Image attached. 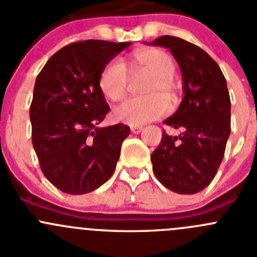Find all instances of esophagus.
Segmentation results:
<instances>
[{
    "label": "esophagus",
    "mask_w": 257,
    "mask_h": 257,
    "mask_svg": "<svg viewBox=\"0 0 257 257\" xmlns=\"http://www.w3.org/2000/svg\"><path fill=\"white\" fill-rule=\"evenodd\" d=\"M141 130H143L141 126H131V133L133 134H140Z\"/></svg>",
    "instance_id": "34e87169"
}]
</instances>
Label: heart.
<instances>
[{"label":"heart","instance_id":"1","mask_svg":"<svg viewBox=\"0 0 257 257\" xmlns=\"http://www.w3.org/2000/svg\"><path fill=\"white\" fill-rule=\"evenodd\" d=\"M130 73L149 74L144 83L145 97H134L114 107L112 116L117 122L128 126H140L167 113L168 103L177 98V83L174 79L175 63L169 53L163 49H141L134 51L128 59ZM98 85L102 94L112 102L121 101L126 94L128 74L123 63L112 59L101 70Z\"/></svg>","mask_w":257,"mask_h":257}]
</instances>
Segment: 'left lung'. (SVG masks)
<instances>
[{
    "label": "left lung",
    "mask_w": 257,
    "mask_h": 257,
    "mask_svg": "<svg viewBox=\"0 0 257 257\" xmlns=\"http://www.w3.org/2000/svg\"><path fill=\"white\" fill-rule=\"evenodd\" d=\"M151 45L170 49L182 70L184 97L174 114L164 121L178 136L163 131L151 154L159 182L179 194L208 187L223 159L231 133V101L226 78L208 54L194 44L164 35Z\"/></svg>",
    "instance_id": "8db88e82"
}]
</instances>
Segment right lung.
<instances>
[{"mask_svg": "<svg viewBox=\"0 0 257 257\" xmlns=\"http://www.w3.org/2000/svg\"><path fill=\"white\" fill-rule=\"evenodd\" d=\"M130 44L72 43L54 54L36 77L30 106L33 145L41 172L62 192H92L116 169L130 127H98L109 111L98 78Z\"/></svg>", "mask_w": 257, "mask_h": 257, "instance_id": "obj_1", "label": "right lung"}]
</instances>
